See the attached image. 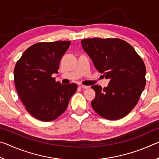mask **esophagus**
I'll return each mask as SVG.
<instances>
[{"mask_svg": "<svg viewBox=\"0 0 159 159\" xmlns=\"http://www.w3.org/2000/svg\"><path fill=\"white\" fill-rule=\"evenodd\" d=\"M79 87H80V88H83V89H87V88H89V86L83 85H79Z\"/></svg>", "mask_w": 159, "mask_h": 159, "instance_id": "esophagus-1", "label": "esophagus"}]
</instances>
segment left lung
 Instances as JSON below:
<instances>
[{"instance_id":"1","label":"left lung","mask_w":159,"mask_h":159,"mask_svg":"<svg viewBox=\"0 0 159 159\" xmlns=\"http://www.w3.org/2000/svg\"><path fill=\"white\" fill-rule=\"evenodd\" d=\"M83 50L96 69L109 79L107 87L93 85L95 99L91 102L96 113L108 120H118L133 109L146 85V67L136 51L119 39H85Z\"/></svg>"}]
</instances>
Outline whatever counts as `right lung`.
Wrapping results in <instances>:
<instances>
[{"label":"right lung","mask_w":159,"mask_h":159,"mask_svg":"<svg viewBox=\"0 0 159 159\" xmlns=\"http://www.w3.org/2000/svg\"><path fill=\"white\" fill-rule=\"evenodd\" d=\"M70 41L38 43L26 49L14 69L15 88L26 111L42 121H51L65 111L77 85L55 81L61 59Z\"/></svg>","instance_id":"right-lung-1"}]
</instances>
